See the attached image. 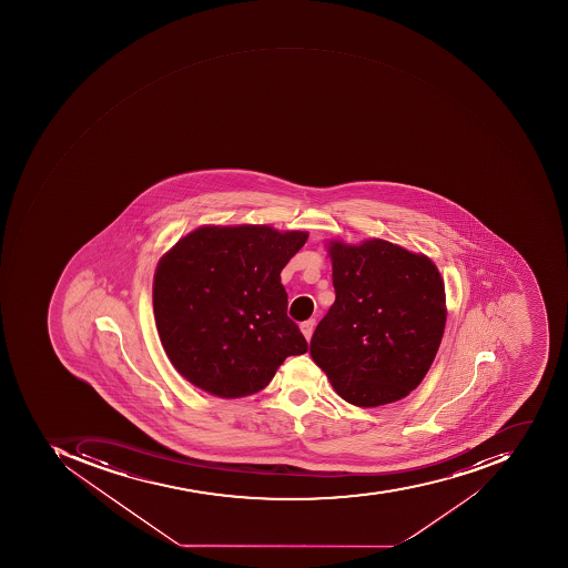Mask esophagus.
Wrapping results in <instances>:
<instances>
[{
	"instance_id": "34e87169",
	"label": "esophagus",
	"mask_w": 568,
	"mask_h": 568,
	"mask_svg": "<svg viewBox=\"0 0 568 568\" xmlns=\"http://www.w3.org/2000/svg\"><path fill=\"white\" fill-rule=\"evenodd\" d=\"M314 325H316L314 320H307V322L301 323V332L304 334V337H306V341H310L311 335H313Z\"/></svg>"
}]
</instances>
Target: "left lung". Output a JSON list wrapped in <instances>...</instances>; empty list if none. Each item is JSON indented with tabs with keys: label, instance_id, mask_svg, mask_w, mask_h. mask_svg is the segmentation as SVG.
I'll use <instances>...</instances> for the list:
<instances>
[{
	"label": "left lung",
	"instance_id": "8db88e82",
	"mask_svg": "<svg viewBox=\"0 0 568 568\" xmlns=\"http://www.w3.org/2000/svg\"><path fill=\"white\" fill-rule=\"evenodd\" d=\"M335 302L311 338L314 363L356 407H381L423 383L442 343L445 285L429 257L386 240H332Z\"/></svg>",
	"mask_w": 568,
	"mask_h": 568
}]
</instances>
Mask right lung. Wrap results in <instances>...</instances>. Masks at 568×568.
I'll list each match as a JSON object with an SVG mask.
<instances>
[{
    "mask_svg": "<svg viewBox=\"0 0 568 568\" xmlns=\"http://www.w3.org/2000/svg\"><path fill=\"white\" fill-rule=\"evenodd\" d=\"M304 231L271 225H202L158 262L153 307L175 371L219 398L254 395L288 356L307 351L286 316L283 267Z\"/></svg>",
    "mask_w": 568,
    "mask_h": 568,
    "instance_id": "add662e5",
    "label": "right lung"
}]
</instances>
